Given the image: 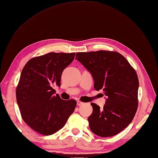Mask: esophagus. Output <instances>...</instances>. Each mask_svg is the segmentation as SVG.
<instances>
[{
    "label": "esophagus",
    "mask_w": 158,
    "mask_h": 158,
    "mask_svg": "<svg viewBox=\"0 0 158 158\" xmlns=\"http://www.w3.org/2000/svg\"><path fill=\"white\" fill-rule=\"evenodd\" d=\"M77 104L78 106H81L83 105L84 103H83V102H81V101H77Z\"/></svg>",
    "instance_id": "esophagus-1"
}]
</instances>
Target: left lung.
Instances as JSON below:
<instances>
[{
    "mask_svg": "<svg viewBox=\"0 0 158 158\" xmlns=\"http://www.w3.org/2000/svg\"><path fill=\"white\" fill-rule=\"evenodd\" d=\"M76 59L92 75L95 89L107 96L103 109L91 103L88 118L94 133L102 137L116 135L133 120L138 108L139 79L136 71L115 51L77 52Z\"/></svg>",
    "mask_w": 158,
    "mask_h": 158,
    "instance_id": "1",
    "label": "left lung"
}]
</instances>
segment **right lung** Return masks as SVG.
I'll return each mask as SVG.
<instances>
[{
    "mask_svg": "<svg viewBox=\"0 0 158 158\" xmlns=\"http://www.w3.org/2000/svg\"><path fill=\"white\" fill-rule=\"evenodd\" d=\"M75 53L50 52L28 60L21 71L16 98L22 119L44 135L61 129L74 112L77 102L54 96V85H60L62 71L74 60Z\"/></svg>",
    "mask_w": 158,
    "mask_h": 158,
    "instance_id": "add662e5",
    "label": "right lung"
}]
</instances>
